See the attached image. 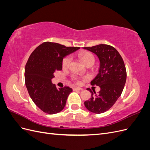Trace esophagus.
Segmentation results:
<instances>
[{
  "label": "esophagus",
  "instance_id": "34e87169",
  "mask_svg": "<svg viewBox=\"0 0 150 150\" xmlns=\"http://www.w3.org/2000/svg\"><path fill=\"white\" fill-rule=\"evenodd\" d=\"M73 89L74 90V91H81V90H82L83 89L81 88H78V87H75V88H73Z\"/></svg>",
  "mask_w": 150,
  "mask_h": 150
}]
</instances>
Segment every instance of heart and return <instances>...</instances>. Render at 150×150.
I'll return each mask as SVG.
<instances>
[{
	"mask_svg": "<svg viewBox=\"0 0 150 150\" xmlns=\"http://www.w3.org/2000/svg\"><path fill=\"white\" fill-rule=\"evenodd\" d=\"M79 57L80 59L82 61V62L84 63V64H86V63L88 62L89 61H94V57L93 56V54L91 53H90L89 52H86V51H83L81 52L79 54ZM71 61V57L70 56H66L64 59H63L62 61V66L63 67H67L69 66L70 62ZM73 79L77 82L79 83L78 78H77L76 76H73L72 77Z\"/></svg>",
	"mask_w": 150,
	"mask_h": 150,
	"instance_id": "1",
	"label": "heart"
}]
</instances>
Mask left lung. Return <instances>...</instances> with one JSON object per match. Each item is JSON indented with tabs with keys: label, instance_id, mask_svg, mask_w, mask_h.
<instances>
[{
	"label": "left lung",
	"instance_id": "1",
	"mask_svg": "<svg viewBox=\"0 0 150 150\" xmlns=\"http://www.w3.org/2000/svg\"><path fill=\"white\" fill-rule=\"evenodd\" d=\"M83 49L94 53L100 62L99 73L91 84L99 86L101 90L93 96L96 93L88 88L91 98L84 102L89 111L100 114L110 110L121 96L126 80V67L120 53L110 45L101 44Z\"/></svg>",
	"mask_w": 150,
	"mask_h": 150
}]
</instances>
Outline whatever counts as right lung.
<instances>
[{
    "label": "right lung",
    "instance_id": "1",
    "mask_svg": "<svg viewBox=\"0 0 150 150\" xmlns=\"http://www.w3.org/2000/svg\"><path fill=\"white\" fill-rule=\"evenodd\" d=\"M79 48L45 42L30 55L25 67V83L32 100L44 112L53 115L64 109L72 89L68 86L57 89L51 79L54 72L62 70L63 58Z\"/></svg>",
    "mask_w": 150,
    "mask_h": 150
}]
</instances>
